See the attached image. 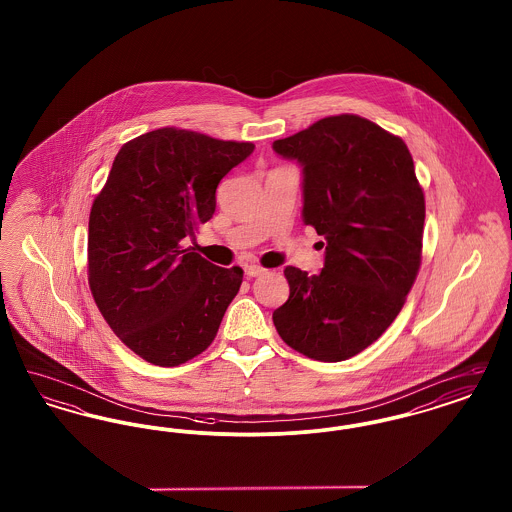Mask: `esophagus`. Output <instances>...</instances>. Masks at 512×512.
I'll return each instance as SVG.
<instances>
[{
	"label": "esophagus",
	"mask_w": 512,
	"mask_h": 512,
	"mask_svg": "<svg viewBox=\"0 0 512 512\" xmlns=\"http://www.w3.org/2000/svg\"><path fill=\"white\" fill-rule=\"evenodd\" d=\"M244 272L247 278H255V276L265 274V268L259 267V265H245Z\"/></svg>",
	"instance_id": "1"
}]
</instances>
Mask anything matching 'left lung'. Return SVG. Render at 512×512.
Segmentation results:
<instances>
[{
	"label": "left lung",
	"instance_id": "obj_1",
	"mask_svg": "<svg viewBox=\"0 0 512 512\" xmlns=\"http://www.w3.org/2000/svg\"><path fill=\"white\" fill-rule=\"evenodd\" d=\"M272 149L301 167V217L326 238L318 274L284 268L290 297L274 326L315 361H345L386 332L420 267L426 209L413 157L357 115L322 119Z\"/></svg>",
	"mask_w": 512,
	"mask_h": 512
}]
</instances>
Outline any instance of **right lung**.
I'll use <instances>...</instances> for the list:
<instances>
[{
	"label": "right lung",
	"instance_id": "obj_1",
	"mask_svg": "<svg viewBox=\"0 0 512 512\" xmlns=\"http://www.w3.org/2000/svg\"><path fill=\"white\" fill-rule=\"evenodd\" d=\"M255 146L159 128L124 144L90 213L88 280L99 311L147 363L178 366L205 351L242 286L184 247L213 217L220 180Z\"/></svg>",
	"mask_w": 512,
	"mask_h": 512
}]
</instances>
